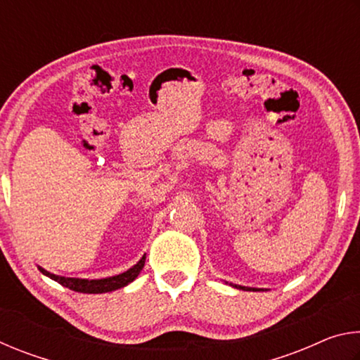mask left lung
<instances>
[{
  "label": "left lung",
  "instance_id": "obj_1",
  "mask_svg": "<svg viewBox=\"0 0 360 360\" xmlns=\"http://www.w3.org/2000/svg\"><path fill=\"white\" fill-rule=\"evenodd\" d=\"M230 285H231V288H236V289H241V290H252V292L264 290V289H257V288H246V285H240V284H233V283H230Z\"/></svg>",
  "mask_w": 360,
  "mask_h": 360
}]
</instances>
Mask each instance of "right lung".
Wrapping results in <instances>:
<instances>
[{
  "label": "right lung",
  "mask_w": 360,
  "mask_h": 360,
  "mask_svg": "<svg viewBox=\"0 0 360 360\" xmlns=\"http://www.w3.org/2000/svg\"><path fill=\"white\" fill-rule=\"evenodd\" d=\"M144 262H146V254L127 271L120 273V275L103 278V279L66 278V276L53 275V273L44 270L42 266H38V268L42 275H46L47 278L53 279V281H57L58 284H62V285H65V288H68L75 292H82V294H105V292H112L115 289L125 288V285H129L131 281H135L139 275V271L143 270Z\"/></svg>",
  "instance_id": "add662e5"
}]
</instances>
